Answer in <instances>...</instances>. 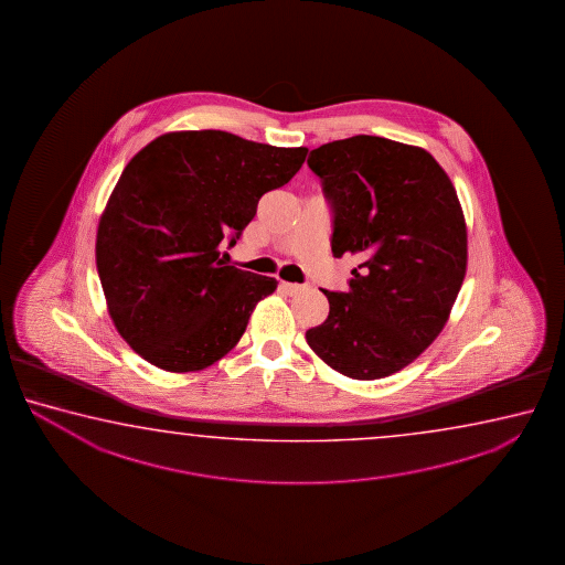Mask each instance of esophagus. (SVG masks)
Masks as SVG:
<instances>
[{"instance_id": "1", "label": "esophagus", "mask_w": 565, "mask_h": 565, "mask_svg": "<svg viewBox=\"0 0 565 565\" xmlns=\"http://www.w3.org/2000/svg\"><path fill=\"white\" fill-rule=\"evenodd\" d=\"M280 288H282L287 295H298V292L305 290L302 285H295V282H280Z\"/></svg>"}]
</instances>
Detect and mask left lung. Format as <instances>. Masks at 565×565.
<instances>
[{
    "label": "left lung",
    "mask_w": 565,
    "mask_h": 565,
    "mask_svg": "<svg viewBox=\"0 0 565 565\" xmlns=\"http://www.w3.org/2000/svg\"><path fill=\"white\" fill-rule=\"evenodd\" d=\"M332 210V253L358 255L348 292L310 328L318 358L352 380L412 364L449 320L467 273V225L449 175L417 146L380 136L328 142L308 156Z\"/></svg>",
    "instance_id": "left-lung-1"
}]
</instances>
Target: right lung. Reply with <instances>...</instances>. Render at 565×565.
Instances as JSON below:
<instances>
[{"instance_id":"right-lung-1","label":"right lung","mask_w":565,"mask_h":565,"mask_svg":"<svg viewBox=\"0 0 565 565\" xmlns=\"http://www.w3.org/2000/svg\"><path fill=\"white\" fill-rule=\"evenodd\" d=\"M308 148L223 132L160 136L128 162L96 233L108 315L126 344L166 372H198L233 350L277 280L223 263L265 193Z\"/></svg>"}]
</instances>
